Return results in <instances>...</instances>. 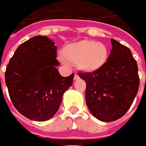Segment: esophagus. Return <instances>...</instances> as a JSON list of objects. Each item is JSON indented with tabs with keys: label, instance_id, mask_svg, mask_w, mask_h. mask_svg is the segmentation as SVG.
Listing matches in <instances>:
<instances>
[{
	"label": "esophagus",
	"instance_id": "1",
	"mask_svg": "<svg viewBox=\"0 0 146 146\" xmlns=\"http://www.w3.org/2000/svg\"><path fill=\"white\" fill-rule=\"evenodd\" d=\"M78 78H79L78 75L77 73H75V74H74V80H77V79H78Z\"/></svg>",
	"mask_w": 146,
	"mask_h": 146
}]
</instances>
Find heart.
<instances>
[{
  "mask_svg": "<svg viewBox=\"0 0 146 146\" xmlns=\"http://www.w3.org/2000/svg\"><path fill=\"white\" fill-rule=\"evenodd\" d=\"M63 56L69 62L78 64L82 70L95 72L106 63L107 49L102 43L84 40L67 45Z\"/></svg>",
  "mask_w": 146,
  "mask_h": 146,
  "instance_id": "1",
  "label": "heart"
}]
</instances>
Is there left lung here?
I'll return each instance as SVG.
<instances>
[{"label": "left lung", "mask_w": 146, "mask_h": 146, "mask_svg": "<svg viewBox=\"0 0 146 146\" xmlns=\"http://www.w3.org/2000/svg\"><path fill=\"white\" fill-rule=\"evenodd\" d=\"M107 61L92 73H79L86 83L85 101L90 111L102 122L122 117L130 108L139 85L138 66L131 50L111 39Z\"/></svg>", "instance_id": "1"}]
</instances>
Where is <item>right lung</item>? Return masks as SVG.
Wrapping results in <instances>:
<instances>
[{
  "instance_id": "right-lung-1",
  "label": "right lung",
  "mask_w": 146,
  "mask_h": 146,
  "mask_svg": "<svg viewBox=\"0 0 146 146\" xmlns=\"http://www.w3.org/2000/svg\"><path fill=\"white\" fill-rule=\"evenodd\" d=\"M56 46L46 36L21 44L7 64L5 81L14 107L29 119L44 122L58 111L74 73L62 77L56 68ZM1 84V78H0Z\"/></svg>"
}]
</instances>
